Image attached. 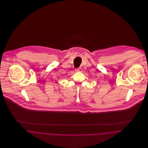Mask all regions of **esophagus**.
<instances>
[{"label": "esophagus", "instance_id": "34e87169", "mask_svg": "<svg viewBox=\"0 0 148 148\" xmlns=\"http://www.w3.org/2000/svg\"><path fill=\"white\" fill-rule=\"evenodd\" d=\"M82 71H83V69L82 68H79L76 69V72H82Z\"/></svg>", "mask_w": 148, "mask_h": 148}]
</instances>
